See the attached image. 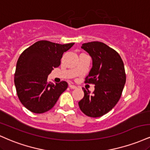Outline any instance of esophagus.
I'll use <instances>...</instances> for the list:
<instances>
[{
	"instance_id": "1",
	"label": "esophagus",
	"mask_w": 150,
	"mask_h": 150,
	"mask_svg": "<svg viewBox=\"0 0 150 150\" xmlns=\"http://www.w3.org/2000/svg\"><path fill=\"white\" fill-rule=\"evenodd\" d=\"M69 87L70 88V89H76L77 86H75V85H73V84H70V85H69Z\"/></svg>"
}]
</instances>
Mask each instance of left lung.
Returning <instances> with one entry per match:
<instances>
[{
	"label": "left lung",
	"instance_id": "obj_1",
	"mask_svg": "<svg viewBox=\"0 0 150 150\" xmlns=\"http://www.w3.org/2000/svg\"><path fill=\"white\" fill-rule=\"evenodd\" d=\"M82 49L92 59V68L85 83L95 84L92 93L82 88L84 96L79 107L86 116L99 117L110 111L120 100L126 83L123 61L117 52L103 42L84 43Z\"/></svg>",
	"mask_w": 150,
	"mask_h": 150
}]
</instances>
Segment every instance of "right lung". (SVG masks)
<instances>
[{
    "instance_id": "add662e5",
    "label": "right lung",
    "mask_w": 150,
    "mask_h": 150,
    "mask_svg": "<svg viewBox=\"0 0 150 150\" xmlns=\"http://www.w3.org/2000/svg\"><path fill=\"white\" fill-rule=\"evenodd\" d=\"M74 44L38 41L19 56L14 73V84L18 98L28 110L37 114L50 110L67 89L66 82H48L47 77L54 68L60 66L63 54Z\"/></svg>"
}]
</instances>
